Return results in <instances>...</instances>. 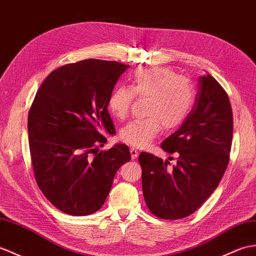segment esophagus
Segmentation results:
<instances>
[{
	"label": "esophagus",
	"instance_id": "esophagus-1",
	"mask_svg": "<svg viewBox=\"0 0 256 256\" xmlns=\"http://www.w3.org/2000/svg\"><path fill=\"white\" fill-rule=\"evenodd\" d=\"M130 157H132V159H136L138 156V152L135 150V148H130Z\"/></svg>",
	"mask_w": 256,
	"mask_h": 256
}]
</instances>
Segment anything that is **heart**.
I'll use <instances>...</instances> for the list:
<instances>
[{"label":"heart","instance_id":"heart-1","mask_svg":"<svg viewBox=\"0 0 256 256\" xmlns=\"http://www.w3.org/2000/svg\"><path fill=\"white\" fill-rule=\"evenodd\" d=\"M136 96L147 98L146 116L128 122L120 132V138L136 148H144L162 130L179 128L191 112L195 101L194 86L186 77L167 68H145L136 70L130 88L118 87L110 94L108 108L123 120L130 110Z\"/></svg>","mask_w":256,"mask_h":256}]
</instances>
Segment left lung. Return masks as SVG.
<instances>
[{"label": "left lung", "instance_id": "1", "mask_svg": "<svg viewBox=\"0 0 256 256\" xmlns=\"http://www.w3.org/2000/svg\"><path fill=\"white\" fill-rule=\"evenodd\" d=\"M193 109L162 148L178 155L176 164L140 152L145 203L167 220L188 217L203 205L220 182L229 162L234 132L231 104L222 86L210 74L198 78ZM172 157H170L171 159Z\"/></svg>", "mask_w": 256, "mask_h": 256}]
</instances>
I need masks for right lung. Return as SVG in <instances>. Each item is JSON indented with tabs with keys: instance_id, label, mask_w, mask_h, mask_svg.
Returning a JSON list of instances; mask_svg holds the SVG:
<instances>
[{
	"instance_id": "right-lung-1",
	"label": "right lung",
	"mask_w": 256,
	"mask_h": 256,
	"mask_svg": "<svg viewBox=\"0 0 256 256\" xmlns=\"http://www.w3.org/2000/svg\"><path fill=\"white\" fill-rule=\"evenodd\" d=\"M128 65L96 60L63 65L40 85L28 114V138L34 179L58 210L73 216L97 212L114 178L130 162L128 147L106 142L114 134L108 100Z\"/></svg>"
}]
</instances>
